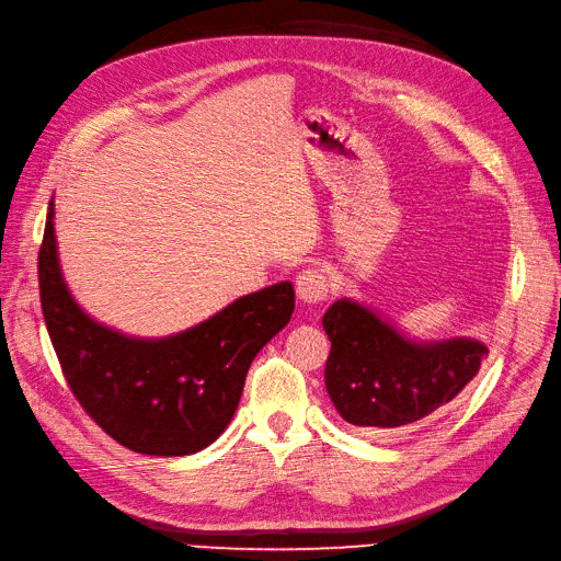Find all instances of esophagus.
<instances>
[{
	"label": "esophagus",
	"mask_w": 561,
	"mask_h": 561,
	"mask_svg": "<svg viewBox=\"0 0 561 561\" xmlns=\"http://www.w3.org/2000/svg\"><path fill=\"white\" fill-rule=\"evenodd\" d=\"M295 293L305 305H319L329 297V280L317 268H307L295 278Z\"/></svg>",
	"instance_id": "34e87169"
}]
</instances>
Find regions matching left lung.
Listing matches in <instances>:
<instances>
[{
    "label": "left lung",
    "instance_id": "obj_1",
    "mask_svg": "<svg viewBox=\"0 0 561 561\" xmlns=\"http://www.w3.org/2000/svg\"><path fill=\"white\" fill-rule=\"evenodd\" d=\"M331 341L327 391L345 422L391 432L451 403L478 375L488 345L476 339L413 341L351 297L321 319Z\"/></svg>",
    "mask_w": 561,
    "mask_h": 561
}]
</instances>
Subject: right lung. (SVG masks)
Instances as JSON below:
<instances>
[{"label": "right lung", "mask_w": 561, "mask_h": 561, "mask_svg": "<svg viewBox=\"0 0 561 561\" xmlns=\"http://www.w3.org/2000/svg\"><path fill=\"white\" fill-rule=\"evenodd\" d=\"M37 280L49 341L77 401L112 439L146 456H190L214 444L238 410L252 359L295 309L293 283L283 280L165 339L103 327L61 276L53 202Z\"/></svg>", "instance_id": "1"}]
</instances>
